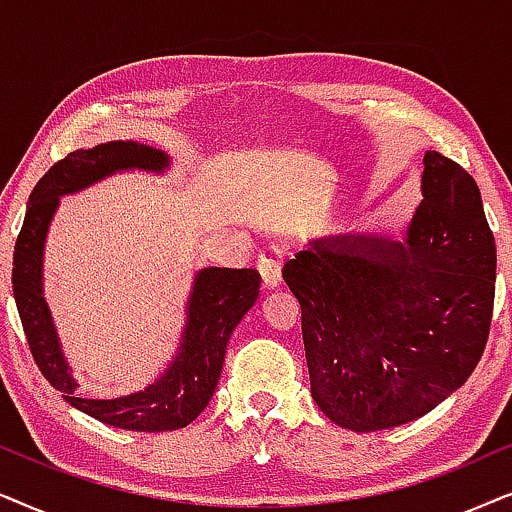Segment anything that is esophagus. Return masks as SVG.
<instances>
[{"label":"esophagus","instance_id":"1","mask_svg":"<svg viewBox=\"0 0 512 512\" xmlns=\"http://www.w3.org/2000/svg\"><path fill=\"white\" fill-rule=\"evenodd\" d=\"M283 260H285V250L281 245H269V248L262 250L257 267H260L262 281L267 288H276V285L283 281Z\"/></svg>","mask_w":512,"mask_h":512}]
</instances>
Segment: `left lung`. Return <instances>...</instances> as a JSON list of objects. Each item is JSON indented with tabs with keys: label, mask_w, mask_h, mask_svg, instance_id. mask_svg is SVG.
Masks as SVG:
<instances>
[{
	"label": "left lung",
	"mask_w": 512,
	"mask_h": 512,
	"mask_svg": "<svg viewBox=\"0 0 512 512\" xmlns=\"http://www.w3.org/2000/svg\"><path fill=\"white\" fill-rule=\"evenodd\" d=\"M302 306L311 395L356 433L414 421L463 386L489 339L496 243L459 163L424 156V201L407 245L318 238L283 267Z\"/></svg>",
	"instance_id": "8db88e82"
}]
</instances>
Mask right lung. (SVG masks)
Returning <instances> with one entry per match:
<instances>
[{"mask_svg": "<svg viewBox=\"0 0 512 512\" xmlns=\"http://www.w3.org/2000/svg\"><path fill=\"white\" fill-rule=\"evenodd\" d=\"M168 156L138 142H107L93 149H77L46 170L27 203V213L13 248V297L34 363L53 388L72 407L107 426L140 433L175 431L199 417L220 381L224 353L231 332L260 295L257 269L208 267L196 274L189 297V316L180 353L163 377L145 391L114 400H93L77 393L70 365L60 353L56 327L42 295L44 238L49 231L58 196L79 192L109 173L126 168L163 170Z\"/></svg>", "mask_w": 512, "mask_h": 512, "instance_id": "right-lung-1", "label": "right lung"}]
</instances>
